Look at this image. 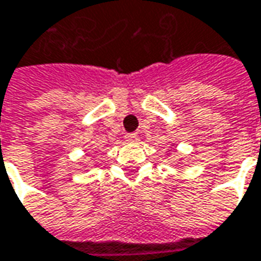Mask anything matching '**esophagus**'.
Listing matches in <instances>:
<instances>
[{
    "label": "esophagus",
    "mask_w": 261,
    "mask_h": 261,
    "mask_svg": "<svg viewBox=\"0 0 261 261\" xmlns=\"http://www.w3.org/2000/svg\"><path fill=\"white\" fill-rule=\"evenodd\" d=\"M137 137H139V136H137L136 133H128V134H125V140H127L128 143H134V141L137 140Z\"/></svg>",
    "instance_id": "1"
}]
</instances>
